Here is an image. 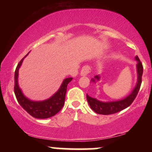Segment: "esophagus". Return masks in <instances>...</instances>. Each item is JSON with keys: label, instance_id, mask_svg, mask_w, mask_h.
<instances>
[{"label": "esophagus", "instance_id": "1", "mask_svg": "<svg viewBox=\"0 0 152 152\" xmlns=\"http://www.w3.org/2000/svg\"><path fill=\"white\" fill-rule=\"evenodd\" d=\"M91 72V69L88 66H85L82 68L81 71V76H87L89 73Z\"/></svg>", "mask_w": 152, "mask_h": 152}]
</instances>
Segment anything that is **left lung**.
I'll list each match as a JSON object with an SVG mask.
<instances>
[{
  "mask_svg": "<svg viewBox=\"0 0 152 152\" xmlns=\"http://www.w3.org/2000/svg\"><path fill=\"white\" fill-rule=\"evenodd\" d=\"M135 60L137 61V81L136 83V86L131 92L130 94H129L124 99H120L117 101H112V102H102L95 98H92L89 96L88 94H86L87 102L89 104L91 109L95 111L96 113L99 114L103 115H109L117 113L121 110L126 109L131 105L134 100L137 96L138 92H139V88H140L141 83H142V76L143 74V66L139 60V57L137 56H135ZM100 76H94V78H92L91 81L94 83H96V81H100Z\"/></svg>",
  "mask_w": 152,
  "mask_h": 152,
  "instance_id": "1",
  "label": "left lung"
}]
</instances>
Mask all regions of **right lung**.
<instances>
[{
  "label": "right lung",
  "mask_w": 152,
  "mask_h": 152,
  "mask_svg": "<svg viewBox=\"0 0 152 152\" xmlns=\"http://www.w3.org/2000/svg\"><path fill=\"white\" fill-rule=\"evenodd\" d=\"M28 53L19 62L15 71L14 91L17 101L20 106L31 116L36 118H47L56 114L62 109L65 102V96L67 86L72 81L73 78H65L60 88L50 98L43 101H33L26 96L18 85V71L22 65L24 58L28 55Z\"/></svg>",
  "instance_id": "1"
}]
</instances>
